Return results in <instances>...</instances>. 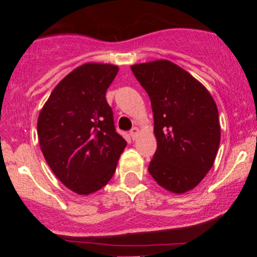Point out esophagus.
I'll return each instance as SVG.
<instances>
[{"label":"esophagus","instance_id":"1","mask_svg":"<svg viewBox=\"0 0 257 257\" xmlns=\"http://www.w3.org/2000/svg\"><path fill=\"white\" fill-rule=\"evenodd\" d=\"M138 134H139V129L137 128V126H134V128H132L131 131V137L133 140H135V139L138 138Z\"/></svg>","mask_w":257,"mask_h":257}]
</instances>
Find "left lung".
<instances>
[{"instance_id":"8db88e82","label":"left lung","mask_w":257,"mask_h":257,"mask_svg":"<svg viewBox=\"0 0 257 257\" xmlns=\"http://www.w3.org/2000/svg\"><path fill=\"white\" fill-rule=\"evenodd\" d=\"M149 94L157 150L149 173L174 193L192 190L213 167L220 145L219 111L202 83L168 60L133 65Z\"/></svg>"}]
</instances>
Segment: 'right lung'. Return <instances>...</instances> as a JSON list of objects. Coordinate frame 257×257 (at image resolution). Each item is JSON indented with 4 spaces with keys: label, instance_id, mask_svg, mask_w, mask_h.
<instances>
[{
    "label": "right lung",
    "instance_id": "right-lung-1",
    "mask_svg": "<svg viewBox=\"0 0 257 257\" xmlns=\"http://www.w3.org/2000/svg\"><path fill=\"white\" fill-rule=\"evenodd\" d=\"M117 72L114 65H82L59 82L38 116V140L47 163L78 194L104 187L126 146L105 98Z\"/></svg>",
    "mask_w": 257,
    "mask_h": 257
}]
</instances>
